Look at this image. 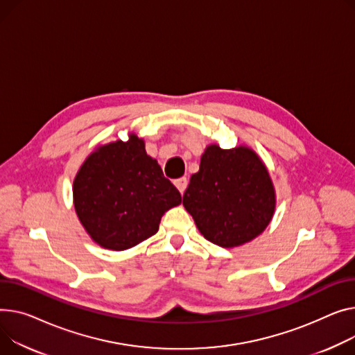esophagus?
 <instances>
[{
	"label": "esophagus",
	"instance_id": "1",
	"mask_svg": "<svg viewBox=\"0 0 355 355\" xmlns=\"http://www.w3.org/2000/svg\"><path fill=\"white\" fill-rule=\"evenodd\" d=\"M174 184H175V187L178 188V191H180L181 194H184L185 188H187V184H188L187 178H185V177H181V178H178V180H175V181H174Z\"/></svg>",
	"mask_w": 355,
	"mask_h": 355
}]
</instances>
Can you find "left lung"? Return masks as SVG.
<instances>
[{
  "instance_id": "8db88e82",
  "label": "left lung",
  "mask_w": 355,
  "mask_h": 355,
  "mask_svg": "<svg viewBox=\"0 0 355 355\" xmlns=\"http://www.w3.org/2000/svg\"><path fill=\"white\" fill-rule=\"evenodd\" d=\"M182 204L204 239L224 248L250 243L270 224L275 190L268 170L251 148H205Z\"/></svg>"
}]
</instances>
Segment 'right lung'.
Masks as SVG:
<instances>
[{
    "label": "right lung",
    "instance_id": "add662e5",
    "mask_svg": "<svg viewBox=\"0 0 355 355\" xmlns=\"http://www.w3.org/2000/svg\"><path fill=\"white\" fill-rule=\"evenodd\" d=\"M73 194L89 237L114 251L150 239L164 212L181 204L180 191L135 134L91 153L76 175Z\"/></svg>",
    "mask_w": 355,
    "mask_h": 355
}]
</instances>
